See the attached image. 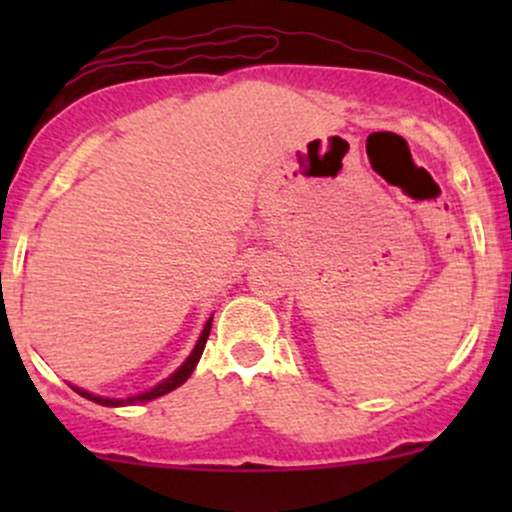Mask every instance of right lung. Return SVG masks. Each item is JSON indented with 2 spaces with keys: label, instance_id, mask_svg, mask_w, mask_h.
<instances>
[{
  "label": "right lung",
  "instance_id": "obj_1",
  "mask_svg": "<svg viewBox=\"0 0 512 512\" xmlns=\"http://www.w3.org/2000/svg\"><path fill=\"white\" fill-rule=\"evenodd\" d=\"M211 320H214V317H209V320H207V325H204L202 334H199V339H197L195 349H192V354L185 358V363H182V366H180L178 370H175L173 375H168L166 380H161V383H158L156 387H151V390H146V392H139V395H134V397H127V399H115V397H101V395H93V392H88V390H81V387H76V385H72V390H74V392H79L81 397L91 399V402H96V404H103V407H127V404L151 402V399H156V397H163V395H168V392H173L175 387H180L182 383H185L187 378H190V375H192V370H195V366H197V363H199V358H202L204 344H207V339H209V332H211Z\"/></svg>",
  "mask_w": 512,
  "mask_h": 512
}]
</instances>
